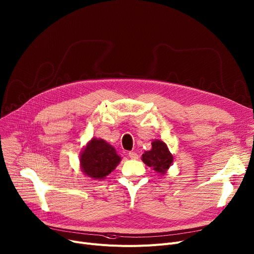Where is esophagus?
Listing matches in <instances>:
<instances>
[{
	"label": "esophagus",
	"mask_w": 254,
	"mask_h": 254,
	"mask_svg": "<svg viewBox=\"0 0 254 254\" xmlns=\"http://www.w3.org/2000/svg\"><path fill=\"white\" fill-rule=\"evenodd\" d=\"M129 157H130L131 159H133V160L138 159V155H137L135 152H130V153H129Z\"/></svg>",
	"instance_id": "1"
}]
</instances>
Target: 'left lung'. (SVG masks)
Masks as SVG:
<instances>
[{
	"instance_id": "8db88e82",
	"label": "left lung",
	"mask_w": 254,
	"mask_h": 254,
	"mask_svg": "<svg viewBox=\"0 0 254 254\" xmlns=\"http://www.w3.org/2000/svg\"><path fill=\"white\" fill-rule=\"evenodd\" d=\"M142 161L145 165L152 167L157 173L163 175L173 163V156L165 142L156 139L152 142V150L144 152L142 155Z\"/></svg>"
}]
</instances>
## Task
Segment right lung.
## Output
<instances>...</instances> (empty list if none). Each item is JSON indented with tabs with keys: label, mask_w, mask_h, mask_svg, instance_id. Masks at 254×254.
<instances>
[{
	"label": "right lung",
	"mask_w": 254,
	"mask_h": 254,
	"mask_svg": "<svg viewBox=\"0 0 254 254\" xmlns=\"http://www.w3.org/2000/svg\"><path fill=\"white\" fill-rule=\"evenodd\" d=\"M115 148L101 138H92L80 155L81 169L93 180H104L120 163Z\"/></svg>",
	"instance_id": "add662e5"
}]
</instances>
